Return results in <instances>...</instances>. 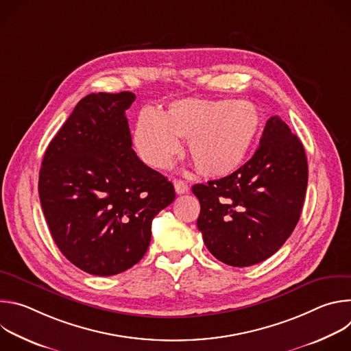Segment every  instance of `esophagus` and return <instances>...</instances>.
<instances>
[{
  "instance_id": "34e87169",
  "label": "esophagus",
  "mask_w": 351,
  "mask_h": 351,
  "mask_svg": "<svg viewBox=\"0 0 351 351\" xmlns=\"http://www.w3.org/2000/svg\"><path fill=\"white\" fill-rule=\"evenodd\" d=\"M173 186H175V191H176L178 194H184V193L189 191V186H187V183L183 182V180H175V182H173Z\"/></svg>"
}]
</instances>
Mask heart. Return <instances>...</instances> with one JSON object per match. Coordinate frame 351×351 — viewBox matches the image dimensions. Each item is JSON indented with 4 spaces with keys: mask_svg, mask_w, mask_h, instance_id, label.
<instances>
[{
    "mask_svg": "<svg viewBox=\"0 0 351 351\" xmlns=\"http://www.w3.org/2000/svg\"><path fill=\"white\" fill-rule=\"evenodd\" d=\"M261 129L260 110L244 99H179L162 112L143 110L133 143L140 160L162 169L179 154L178 138L187 140V156L208 178H223L245 161Z\"/></svg>",
    "mask_w": 351,
    "mask_h": 351,
    "instance_id": "obj_1",
    "label": "heart"
}]
</instances>
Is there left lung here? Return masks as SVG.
<instances>
[{
	"label": "left lung",
	"instance_id": "1",
	"mask_svg": "<svg viewBox=\"0 0 351 351\" xmlns=\"http://www.w3.org/2000/svg\"><path fill=\"white\" fill-rule=\"evenodd\" d=\"M308 182L304 147L279 118L271 117L254 156L229 176L194 184L197 228L210 253L232 267L258 264L294 230Z\"/></svg>",
	"mask_w": 351,
	"mask_h": 351
}]
</instances>
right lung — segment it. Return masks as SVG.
I'll list each match as a JSON object with an SVG mask.
<instances>
[{
    "label": "right lung",
    "mask_w": 351,
    "mask_h": 351,
    "mask_svg": "<svg viewBox=\"0 0 351 351\" xmlns=\"http://www.w3.org/2000/svg\"><path fill=\"white\" fill-rule=\"evenodd\" d=\"M136 95L82 98L48 144L38 175L41 208L60 252L79 269L111 276L137 264L173 184L132 148L125 111Z\"/></svg>",
    "instance_id": "obj_1"
}]
</instances>
